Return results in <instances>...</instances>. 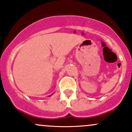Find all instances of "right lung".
Wrapping results in <instances>:
<instances>
[{"label": "right lung", "instance_id": "right-lung-1", "mask_svg": "<svg viewBox=\"0 0 132 132\" xmlns=\"http://www.w3.org/2000/svg\"><path fill=\"white\" fill-rule=\"evenodd\" d=\"M51 95H50V96H51Z\"/></svg>", "mask_w": 132, "mask_h": 132}]
</instances>
